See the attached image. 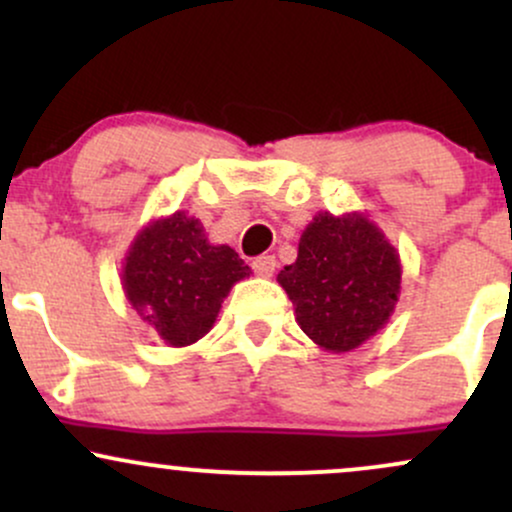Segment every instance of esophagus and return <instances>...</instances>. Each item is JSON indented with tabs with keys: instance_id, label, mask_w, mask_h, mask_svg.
I'll use <instances>...</instances> for the list:
<instances>
[{
	"instance_id": "1",
	"label": "esophagus",
	"mask_w": 512,
	"mask_h": 512,
	"mask_svg": "<svg viewBox=\"0 0 512 512\" xmlns=\"http://www.w3.org/2000/svg\"><path fill=\"white\" fill-rule=\"evenodd\" d=\"M252 269L260 276H272L276 269V257L274 255H260L252 260Z\"/></svg>"
}]
</instances>
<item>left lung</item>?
Here are the masks:
<instances>
[{
    "instance_id": "obj_1",
    "label": "left lung",
    "mask_w": 512,
    "mask_h": 512,
    "mask_svg": "<svg viewBox=\"0 0 512 512\" xmlns=\"http://www.w3.org/2000/svg\"><path fill=\"white\" fill-rule=\"evenodd\" d=\"M276 281L289 293L301 330L325 351L344 354L387 325L402 264L366 214L320 211L303 231L296 262Z\"/></svg>"
}]
</instances>
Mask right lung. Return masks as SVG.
<instances>
[{
    "label": "right lung",
    "instance_id": "add662e5",
    "mask_svg": "<svg viewBox=\"0 0 512 512\" xmlns=\"http://www.w3.org/2000/svg\"><path fill=\"white\" fill-rule=\"evenodd\" d=\"M250 267L228 245H211L202 221L175 211L139 231L122 267V289L139 317L170 346H190L214 327L223 298Z\"/></svg>",
    "mask_w": 512,
    "mask_h": 512
}]
</instances>
